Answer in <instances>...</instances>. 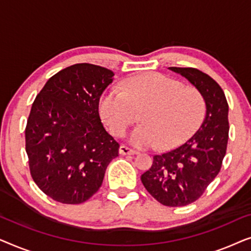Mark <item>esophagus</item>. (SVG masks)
Returning <instances> with one entry per match:
<instances>
[{"instance_id": "esophagus-1", "label": "esophagus", "mask_w": 251, "mask_h": 251, "mask_svg": "<svg viewBox=\"0 0 251 251\" xmlns=\"http://www.w3.org/2000/svg\"><path fill=\"white\" fill-rule=\"evenodd\" d=\"M119 152H120V154H122V155H133V154L137 153L135 150L129 149V147H126V146H125V145L120 146Z\"/></svg>"}]
</instances>
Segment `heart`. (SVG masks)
Here are the masks:
<instances>
[{
	"instance_id": "heart-1",
	"label": "heart",
	"mask_w": 251,
	"mask_h": 251,
	"mask_svg": "<svg viewBox=\"0 0 251 251\" xmlns=\"http://www.w3.org/2000/svg\"><path fill=\"white\" fill-rule=\"evenodd\" d=\"M140 113L142 125L130 133L137 147L169 150L184 143L203 121L205 101L193 87L161 73H147L111 88L99 99V113L113 135H125Z\"/></svg>"
}]
</instances>
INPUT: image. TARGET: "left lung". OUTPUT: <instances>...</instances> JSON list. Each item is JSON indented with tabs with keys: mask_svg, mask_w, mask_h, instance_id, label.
<instances>
[{
	"mask_svg": "<svg viewBox=\"0 0 251 251\" xmlns=\"http://www.w3.org/2000/svg\"><path fill=\"white\" fill-rule=\"evenodd\" d=\"M203 96L205 118L198 131L177 149L154 155L140 177L147 192L167 207L197 201L221 170L228 140V104L214 78L197 68L169 67Z\"/></svg>",
	"mask_w": 251,
	"mask_h": 251,
	"instance_id": "1",
	"label": "left lung"
}]
</instances>
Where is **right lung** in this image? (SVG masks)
Listing matches in <instances>:
<instances>
[{
	"label": "right lung",
	"instance_id": "1",
	"mask_svg": "<svg viewBox=\"0 0 251 251\" xmlns=\"http://www.w3.org/2000/svg\"><path fill=\"white\" fill-rule=\"evenodd\" d=\"M113 80L111 70L75 64L51 76L33 102L25 130L29 170L54 201H87L119 156V143L106 131L98 112L100 96Z\"/></svg>",
	"mask_w": 251,
	"mask_h": 251
}]
</instances>
